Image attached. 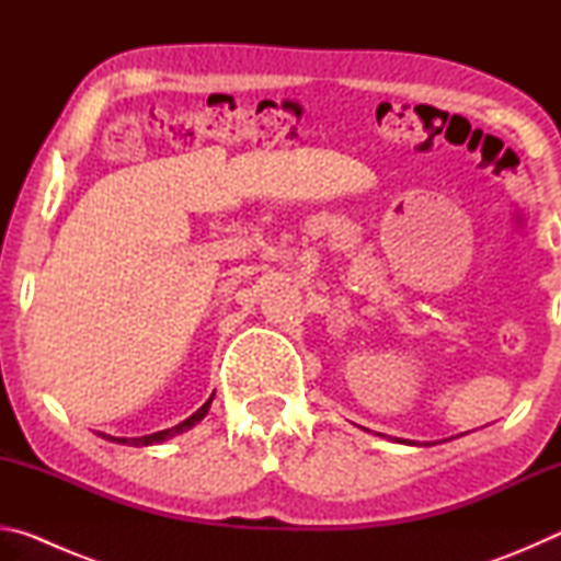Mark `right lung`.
<instances>
[{
	"instance_id": "1",
	"label": "right lung",
	"mask_w": 561,
	"mask_h": 561,
	"mask_svg": "<svg viewBox=\"0 0 561 561\" xmlns=\"http://www.w3.org/2000/svg\"><path fill=\"white\" fill-rule=\"evenodd\" d=\"M215 396V393H213ZM213 396H210V401H207L203 408H197V411L187 417V421H183L180 425H175V428H168V431H160V433H153V435H144V438H111V435H106V433H101L103 438H108V440H116V443H123V445H136V448H140V445H153V443H160V440H168V438H173V435H178V433H185V431H190L193 428L195 423H201L203 417L207 415V411H210V403H213Z\"/></svg>"
}]
</instances>
